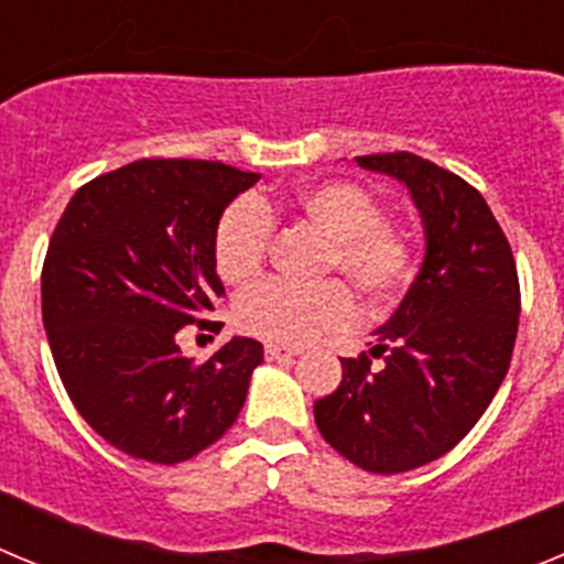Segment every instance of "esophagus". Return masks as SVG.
<instances>
[{"instance_id": "1", "label": "esophagus", "mask_w": 564, "mask_h": 564, "mask_svg": "<svg viewBox=\"0 0 564 564\" xmlns=\"http://www.w3.org/2000/svg\"><path fill=\"white\" fill-rule=\"evenodd\" d=\"M265 356L271 358V361H276V358H296V356H302V350H296V347H285V344H268Z\"/></svg>"}]
</instances>
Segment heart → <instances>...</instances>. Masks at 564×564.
<instances>
[{
  "instance_id": "b5f03b06",
  "label": "heart",
  "mask_w": 564,
  "mask_h": 564,
  "mask_svg": "<svg viewBox=\"0 0 564 564\" xmlns=\"http://www.w3.org/2000/svg\"><path fill=\"white\" fill-rule=\"evenodd\" d=\"M296 217L327 237L322 271L344 273L370 302H390L412 276V246L381 206L356 183L327 181L302 188L291 200ZM271 203L239 197L223 212L214 231V268L228 285H248L268 257L273 237ZM356 299L341 282L299 288L262 282L234 307L237 325L271 344H311L356 322Z\"/></svg>"
}]
</instances>
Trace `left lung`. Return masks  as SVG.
Segmentation results:
<instances>
[{
  "label": "left lung",
  "mask_w": 564,
  "mask_h": 564,
  "mask_svg": "<svg viewBox=\"0 0 564 564\" xmlns=\"http://www.w3.org/2000/svg\"><path fill=\"white\" fill-rule=\"evenodd\" d=\"M356 163L410 192L423 223L421 271L372 333L369 356L341 358L336 392L313 403L338 455L372 475L437 460L480 421L511 364L520 282L506 234L477 188L410 152Z\"/></svg>",
  "instance_id": "left-lung-1"
}]
</instances>
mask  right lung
<instances>
[{
  "instance_id": "1",
  "label": "right lung",
  "mask_w": 564,
  "mask_h": 564,
  "mask_svg": "<svg viewBox=\"0 0 564 564\" xmlns=\"http://www.w3.org/2000/svg\"><path fill=\"white\" fill-rule=\"evenodd\" d=\"M257 181L220 161L154 158L89 181L64 208L42 271L44 330L69 401L123 455L188 460L246 403L262 344L237 336L197 364L177 330L226 293L214 231Z\"/></svg>"
}]
</instances>
